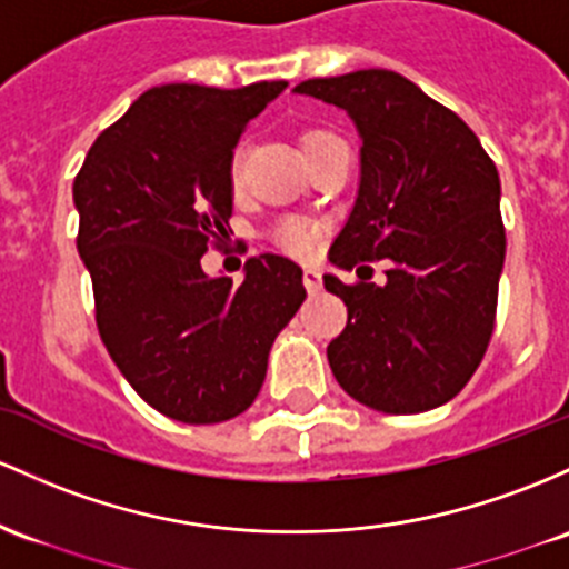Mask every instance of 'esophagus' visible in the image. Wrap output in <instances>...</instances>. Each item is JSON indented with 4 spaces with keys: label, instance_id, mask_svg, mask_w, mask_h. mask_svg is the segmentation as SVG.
<instances>
[{
    "label": "esophagus",
    "instance_id": "obj_1",
    "mask_svg": "<svg viewBox=\"0 0 569 569\" xmlns=\"http://www.w3.org/2000/svg\"><path fill=\"white\" fill-rule=\"evenodd\" d=\"M302 283H305V289H308V295H318V291H321V286H323L321 272H318V270H305Z\"/></svg>",
    "mask_w": 569,
    "mask_h": 569
}]
</instances>
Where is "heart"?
Segmentation results:
<instances>
[{"label":"heart","instance_id":"b5f03b06","mask_svg":"<svg viewBox=\"0 0 569 569\" xmlns=\"http://www.w3.org/2000/svg\"><path fill=\"white\" fill-rule=\"evenodd\" d=\"M329 140H335V134L321 132V129L305 132L302 134L305 153L316 151V148H321L323 142H329ZM242 164H246V146H237L232 153V161H229V180H232V186H240ZM278 242L286 248V251L305 256V253L313 251L316 229L305 221H286V223H280V229H278Z\"/></svg>","mask_w":569,"mask_h":569}]
</instances>
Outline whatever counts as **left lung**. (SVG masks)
<instances>
[{
    "label": "left lung",
    "mask_w": 569,
    "mask_h": 569,
    "mask_svg": "<svg viewBox=\"0 0 569 569\" xmlns=\"http://www.w3.org/2000/svg\"><path fill=\"white\" fill-rule=\"evenodd\" d=\"M295 91L346 110L361 140L359 191L329 261L353 270L389 259L383 286L323 274L348 308L329 367L380 413L440 408L495 332L505 264L495 161L457 112L391 70L313 78Z\"/></svg>",
    "instance_id": "8db88e82"
}]
</instances>
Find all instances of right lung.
<instances>
[{"mask_svg":"<svg viewBox=\"0 0 569 569\" xmlns=\"http://www.w3.org/2000/svg\"><path fill=\"white\" fill-rule=\"evenodd\" d=\"M286 86L148 89L74 178L99 335L137 395L174 421L221 423L251 408L274 337L308 297L286 256L248 259L240 286L202 270L210 242L227 237L237 140Z\"/></svg>","mask_w":569,"mask_h":569,"instance_id":"obj_1","label":"right lung"}]
</instances>
